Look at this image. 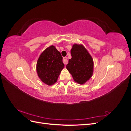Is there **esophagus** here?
I'll return each mask as SVG.
<instances>
[{
	"mask_svg": "<svg viewBox=\"0 0 131 131\" xmlns=\"http://www.w3.org/2000/svg\"><path fill=\"white\" fill-rule=\"evenodd\" d=\"M67 59H68V58H67V57H64L63 58V63H64V64H67V63H68V60H67Z\"/></svg>",
	"mask_w": 131,
	"mask_h": 131,
	"instance_id": "34e87169",
	"label": "esophagus"
}]
</instances>
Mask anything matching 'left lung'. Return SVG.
I'll list each match as a JSON object with an SVG mask.
<instances>
[{
	"instance_id": "1",
	"label": "left lung",
	"mask_w": 131,
	"mask_h": 131,
	"mask_svg": "<svg viewBox=\"0 0 131 131\" xmlns=\"http://www.w3.org/2000/svg\"><path fill=\"white\" fill-rule=\"evenodd\" d=\"M72 58L66 68L72 75L75 82L82 85L89 80L93 73V58L85 46L74 43L71 49Z\"/></svg>"
}]
</instances>
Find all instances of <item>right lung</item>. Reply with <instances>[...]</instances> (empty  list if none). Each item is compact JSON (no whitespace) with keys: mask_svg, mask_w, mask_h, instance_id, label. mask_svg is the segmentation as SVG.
Wrapping results in <instances>:
<instances>
[{"mask_svg":"<svg viewBox=\"0 0 131 131\" xmlns=\"http://www.w3.org/2000/svg\"><path fill=\"white\" fill-rule=\"evenodd\" d=\"M63 57L56 47L51 45L43 51L37 62L36 70L39 78L45 84L51 86L57 82L64 67Z\"/></svg>","mask_w":131,"mask_h":131,"instance_id":"obj_1","label":"right lung"}]
</instances>
